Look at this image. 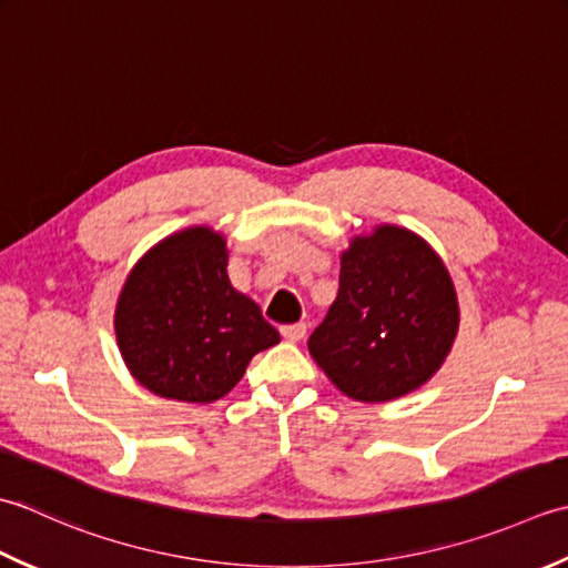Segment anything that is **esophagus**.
<instances>
[{
    "label": "esophagus",
    "instance_id": "1",
    "mask_svg": "<svg viewBox=\"0 0 568 568\" xmlns=\"http://www.w3.org/2000/svg\"><path fill=\"white\" fill-rule=\"evenodd\" d=\"M282 338L288 343H298L306 335V323H292V326H282L280 328Z\"/></svg>",
    "mask_w": 568,
    "mask_h": 568
}]
</instances>
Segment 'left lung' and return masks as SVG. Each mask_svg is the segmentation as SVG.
<instances>
[{
    "label": "left lung",
    "instance_id": "1",
    "mask_svg": "<svg viewBox=\"0 0 568 568\" xmlns=\"http://www.w3.org/2000/svg\"><path fill=\"white\" fill-rule=\"evenodd\" d=\"M458 333L448 270L426 242L377 225L341 257L338 296L308 353L343 395L389 402L429 382Z\"/></svg>",
    "mask_w": 568,
    "mask_h": 568
}]
</instances>
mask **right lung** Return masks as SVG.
Instances as JSON below:
<instances>
[{"label": "right lung", "instance_id": "add662e5", "mask_svg": "<svg viewBox=\"0 0 568 568\" xmlns=\"http://www.w3.org/2000/svg\"><path fill=\"white\" fill-rule=\"evenodd\" d=\"M114 333L130 373L159 397H225L260 351L280 343L260 306L227 280L225 237L186 227L149 250L126 276Z\"/></svg>", "mask_w": 568, "mask_h": 568}]
</instances>
